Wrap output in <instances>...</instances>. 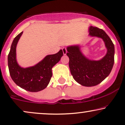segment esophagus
Wrapping results in <instances>:
<instances>
[{"instance_id": "1", "label": "esophagus", "mask_w": 125, "mask_h": 125, "mask_svg": "<svg viewBox=\"0 0 125 125\" xmlns=\"http://www.w3.org/2000/svg\"><path fill=\"white\" fill-rule=\"evenodd\" d=\"M62 51H63V53L64 55H66V53H67V49L65 47H63L62 48Z\"/></svg>"}]
</instances>
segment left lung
Returning <instances> with one entry per match:
<instances>
[{
    "mask_svg": "<svg viewBox=\"0 0 125 125\" xmlns=\"http://www.w3.org/2000/svg\"><path fill=\"white\" fill-rule=\"evenodd\" d=\"M89 35L102 38L107 52L104 57L99 61H93L86 58L78 45L67 47L69 58V65L73 78L85 86H93L100 83L110 74L114 63V45L111 39L103 29L91 26Z\"/></svg>",
    "mask_w": 125,
    "mask_h": 125,
    "instance_id": "obj_1",
    "label": "left lung"
}]
</instances>
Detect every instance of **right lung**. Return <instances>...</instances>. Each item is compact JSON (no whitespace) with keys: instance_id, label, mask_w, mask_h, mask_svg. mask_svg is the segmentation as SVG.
Returning <instances> with one entry per match:
<instances>
[{"instance_id":"add662e5","label":"right lung","mask_w":125,"mask_h":125,"mask_svg":"<svg viewBox=\"0 0 125 125\" xmlns=\"http://www.w3.org/2000/svg\"><path fill=\"white\" fill-rule=\"evenodd\" d=\"M23 31L14 38L8 55V66L10 76L14 83L22 89L36 92L42 91L48 85L52 75V68L61 60L63 55L62 50L58 53L45 56L35 66L22 68L16 59V47Z\"/></svg>"}]
</instances>
